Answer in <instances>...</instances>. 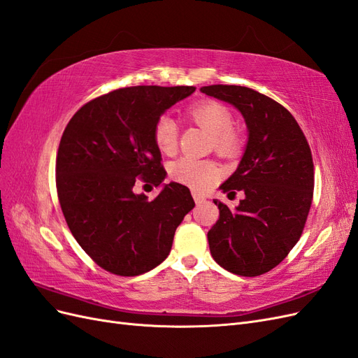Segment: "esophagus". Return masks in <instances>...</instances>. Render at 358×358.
Wrapping results in <instances>:
<instances>
[{
  "instance_id": "esophagus-1",
  "label": "esophagus",
  "mask_w": 358,
  "mask_h": 358,
  "mask_svg": "<svg viewBox=\"0 0 358 358\" xmlns=\"http://www.w3.org/2000/svg\"><path fill=\"white\" fill-rule=\"evenodd\" d=\"M192 197H194V201H196L197 204H201V203L206 201V199L201 196V194H199L196 191H192Z\"/></svg>"
}]
</instances>
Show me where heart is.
<instances>
[{"mask_svg":"<svg viewBox=\"0 0 358 358\" xmlns=\"http://www.w3.org/2000/svg\"><path fill=\"white\" fill-rule=\"evenodd\" d=\"M188 117L212 134L213 150L220 157L236 158L243 149V136L233 127V113L225 104L206 100L192 104L187 110ZM179 128L170 116H161L154 127L157 148L164 154L175 152L178 146ZM170 175L179 183L194 191L204 192L212 188L221 178V170L210 159L183 157L170 167Z\"/></svg>","mask_w":358,"mask_h":358,"instance_id":"heart-1","label":"heart"}]
</instances>
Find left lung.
<instances>
[{
  "label": "left lung",
  "mask_w": 358,
  "mask_h": 358,
  "mask_svg": "<svg viewBox=\"0 0 358 358\" xmlns=\"http://www.w3.org/2000/svg\"><path fill=\"white\" fill-rule=\"evenodd\" d=\"M203 94L233 104L249 138L239 167L221 189L245 194L231 210L216 201L220 218L208 233L221 267L258 276L276 267L299 242L313 197V161L300 125L282 104L246 86L210 85Z\"/></svg>",
  "instance_id": "8db88e82"
}]
</instances>
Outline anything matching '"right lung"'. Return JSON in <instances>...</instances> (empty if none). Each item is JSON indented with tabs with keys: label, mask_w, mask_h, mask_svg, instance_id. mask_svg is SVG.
<instances>
[{
	"label": "right lung",
	"mask_w": 358,
	"mask_h": 358,
	"mask_svg": "<svg viewBox=\"0 0 358 358\" xmlns=\"http://www.w3.org/2000/svg\"><path fill=\"white\" fill-rule=\"evenodd\" d=\"M194 91L119 88L83 104L64 129L55 169L58 200L74 239L107 272L137 276L161 264L178 225L196 204L176 182L150 201L134 194L138 180L155 187L164 180L154 127Z\"/></svg>",
	"instance_id": "add662e5"
}]
</instances>
